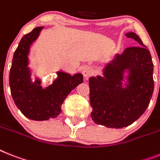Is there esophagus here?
I'll return each instance as SVG.
<instances>
[{"instance_id":"1","label":"esophagus","mask_w":160,"mask_h":160,"mask_svg":"<svg viewBox=\"0 0 160 160\" xmlns=\"http://www.w3.org/2000/svg\"><path fill=\"white\" fill-rule=\"evenodd\" d=\"M82 74L86 79H88L92 74V68H90V67H85L82 69Z\"/></svg>"}]
</instances>
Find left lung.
Instances as JSON below:
<instances>
[{
	"label": "left lung",
	"instance_id": "left-lung-1",
	"mask_svg": "<svg viewBox=\"0 0 160 160\" xmlns=\"http://www.w3.org/2000/svg\"><path fill=\"white\" fill-rule=\"evenodd\" d=\"M125 35L141 46L115 54L102 68V76L89 78L92 120L111 128L128 127L138 119L154 92L150 51L137 33L128 32Z\"/></svg>",
	"mask_w": 160,
	"mask_h": 160
}]
</instances>
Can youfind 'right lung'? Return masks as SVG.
<instances>
[{"mask_svg":"<svg viewBox=\"0 0 160 160\" xmlns=\"http://www.w3.org/2000/svg\"><path fill=\"white\" fill-rule=\"evenodd\" d=\"M44 27L34 28L22 38L14 51L10 71V88L12 98L25 117L35 121L55 118L61 112V105L68 95L83 82L78 72L71 75L56 71V78L50 85L43 87L42 78H32L29 55L32 46L40 36Z\"/></svg>","mask_w":160,"mask_h":160,"instance_id":"1","label":"right lung"}]
</instances>
